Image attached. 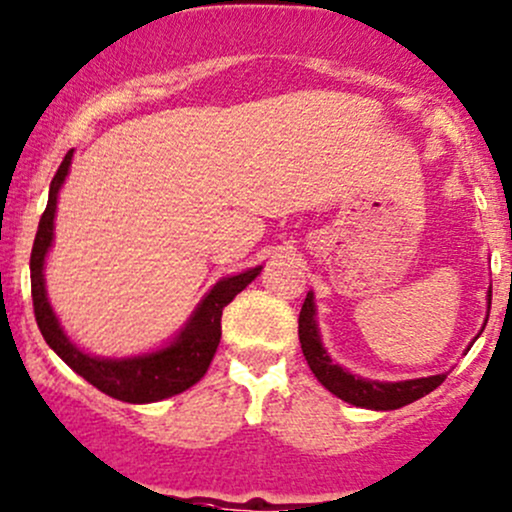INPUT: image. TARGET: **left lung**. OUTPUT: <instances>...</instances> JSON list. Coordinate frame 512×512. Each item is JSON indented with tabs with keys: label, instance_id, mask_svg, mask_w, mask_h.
<instances>
[{
	"label": "left lung",
	"instance_id": "1",
	"mask_svg": "<svg viewBox=\"0 0 512 512\" xmlns=\"http://www.w3.org/2000/svg\"><path fill=\"white\" fill-rule=\"evenodd\" d=\"M486 303V308L491 311V286H488ZM316 316L318 313L316 301H313V291H308L299 316V340L303 357H306L308 367L316 374L320 384H323L330 393L342 398L345 403H352V406L359 408H369V411H396V408H403L408 406V403L418 401V398L428 396L430 391H435L437 386L447 379V372L403 381H376L347 372L345 367L333 362V357H330L328 350L323 347ZM466 350H469V347H466Z\"/></svg>",
	"mask_w": 512,
	"mask_h": 512
}]
</instances>
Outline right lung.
<instances>
[{"label": "right lung", "mask_w": 512, "mask_h": 512, "mask_svg": "<svg viewBox=\"0 0 512 512\" xmlns=\"http://www.w3.org/2000/svg\"><path fill=\"white\" fill-rule=\"evenodd\" d=\"M70 165L72 150L60 162L58 172L50 182L48 206L43 211L41 223H38V233L31 250V296L41 335L46 338L50 350L63 359L72 372L97 386L106 396L126 403H155L162 398L177 396L206 374L213 355H216L218 342H221L223 308L262 272V265L245 269L240 274H230V277H223L221 282L213 284L204 299L196 303L184 328L167 345L157 347L153 352L131 357H97L92 352H84L82 347H77L67 338L63 325L55 316L48 301L46 272H43L55 238L53 230L58 194L63 189Z\"/></svg>", "instance_id": "obj_1"}]
</instances>
